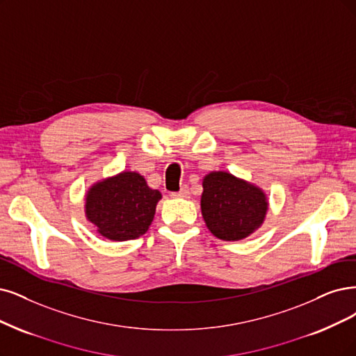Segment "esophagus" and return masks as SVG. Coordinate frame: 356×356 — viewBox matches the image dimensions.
<instances>
[{
    "label": "esophagus",
    "mask_w": 356,
    "mask_h": 356,
    "mask_svg": "<svg viewBox=\"0 0 356 356\" xmlns=\"http://www.w3.org/2000/svg\"><path fill=\"white\" fill-rule=\"evenodd\" d=\"M171 196H173V198H188V196H189V189H188V186H183L179 192L171 193Z\"/></svg>",
    "instance_id": "esophagus-1"
}]
</instances>
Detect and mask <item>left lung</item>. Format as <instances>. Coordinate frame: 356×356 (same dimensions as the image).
Wrapping results in <instances>:
<instances>
[{
  "mask_svg": "<svg viewBox=\"0 0 356 356\" xmlns=\"http://www.w3.org/2000/svg\"><path fill=\"white\" fill-rule=\"evenodd\" d=\"M201 213L208 230L221 241H242L257 232L268 211L267 193L229 171L202 179Z\"/></svg>",
  "mask_w": 356,
  "mask_h": 356,
  "instance_id": "1",
  "label": "left lung"
}]
</instances>
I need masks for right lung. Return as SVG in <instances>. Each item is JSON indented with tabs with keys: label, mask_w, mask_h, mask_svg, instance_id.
Listing matches in <instances>:
<instances>
[{
	"label": "right lung",
	"mask_w": 356,
	"mask_h": 356,
	"mask_svg": "<svg viewBox=\"0 0 356 356\" xmlns=\"http://www.w3.org/2000/svg\"><path fill=\"white\" fill-rule=\"evenodd\" d=\"M161 192L138 171L124 170L95 181L85 195V217L104 239L124 242L147 233Z\"/></svg>",
	"instance_id": "add662e5"
}]
</instances>
